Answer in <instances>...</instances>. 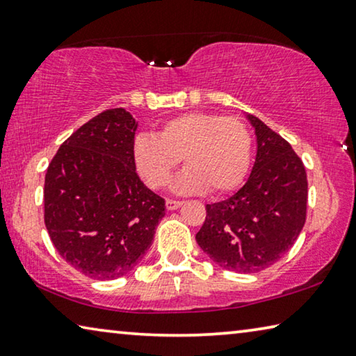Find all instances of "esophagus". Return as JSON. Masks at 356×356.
<instances>
[{"label": "esophagus", "mask_w": 356, "mask_h": 356, "mask_svg": "<svg viewBox=\"0 0 356 356\" xmlns=\"http://www.w3.org/2000/svg\"><path fill=\"white\" fill-rule=\"evenodd\" d=\"M165 204L168 210H177L183 205V202H179V200H173V199H167Z\"/></svg>", "instance_id": "34e87169"}]
</instances>
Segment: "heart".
<instances>
[{"instance_id": "obj_1", "label": "heart", "mask_w": 356, "mask_h": 356, "mask_svg": "<svg viewBox=\"0 0 356 356\" xmlns=\"http://www.w3.org/2000/svg\"><path fill=\"white\" fill-rule=\"evenodd\" d=\"M252 136L244 122L209 112L170 118L159 135H140L133 144L138 173L151 188L167 186L179 162L186 168L172 183L175 194H225L244 181Z\"/></svg>"}]
</instances>
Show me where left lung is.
<instances>
[{
  "label": "left lung",
  "instance_id": "left-lung-1",
  "mask_svg": "<svg viewBox=\"0 0 356 356\" xmlns=\"http://www.w3.org/2000/svg\"><path fill=\"white\" fill-rule=\"evenodd\" d=\"M244 115L255 130L252 172L238 193L207 204L195 241L216 265L236 273L271 266L297 241L305 225V167L289 143L260 118Z\"/></svg>",
  "mask_w": 356,
  "mask_h": 356
}]
</instances>
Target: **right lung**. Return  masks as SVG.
I'll return each instance as SVG.
<instances>
[{
	"label": "right lung",
	"instance_id": "add662e5",
	"mask_svg": "<svg viewBox=\"0 0 356 356\" xmlns=\"http://www.w3.org/2000/svg\"><path fill=\"white\" fill-rule=\"evenodd\" d=\"M138 122L104 111L63 143L44 178V225L59 255L92 280L127 275L152 244L165 200L136 173Z\"/></svg>",
	"mask_w": 356,
	"mask_h": 356
}]
</instances>
